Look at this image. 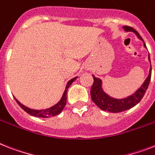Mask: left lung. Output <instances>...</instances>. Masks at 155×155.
Instances as JSON below:
<instances>
[{
	"label": "left lung",
	"instance_id": "obj_1",
	"mask_svg": "<svg viewBox=\"0 0 155 155\" xmlns=\"http://www.w3.org/2000/svg\"><path fill=\"white\" fill-rule=\"evenodd\" d=\"M123 28L125 32H134L137 36V37L141 40L143 42V46L145 48H147L144 41L141 36L137 32L136 30L134 29L133 28L129 27V26H123ZM148 60L150 64V55L148 56ZM93 79H94V83L91 89V96L92 101L97 105L98 107H99L101 110H107L111 113H119L124 111L126 110L130 109L133 107H134L137 104H139L143 99V95H145L146 91L148 88L150 82V78H151V64L149 70V74L147 75V79L143 84L141 85L139 88L135 91V92L133 93L132 95H129L127 97L122 98V99H116L104 91L103 88V81L101 79L95 77V75H92Z\"/></svg>",
	"mask_w": 155,
	"mask_h": 155
}]
</instances>
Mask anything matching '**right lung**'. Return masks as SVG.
<instances>
[{
	"mask_svg": "<svg viewBox=\"0 0 155 155\" xmlns=\"http://www.w3.org/2000/svg\"><path fill=\"white\" fill-rule=\"evenodd\" d=\"M77 78L78 76H75L73 79H71V80H69V81L67 83V85L66 87H65V90L64 91V94H63L62 97L60 99V101L58 102L57 104H55L54 106L51 107L46 108V109L36 110V109H32V108L28 107H26L25 105L21 104L19 100H17L15 96H13V97H14L16 103L19 104V106L21 107L25 111H26L28 114H31L32 116L40 117V118H50V117L57 115V114H59L61 111H62L63 109H64V107L65 105H66L67 104V91H68V89L69 87L71 86V84H72Z\"/></svg>",
	"mask_w": 155,
	"mask_h": 155,
	"instance_id": "obj_1",
	"label": "right lung"
}]
</instances>
